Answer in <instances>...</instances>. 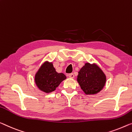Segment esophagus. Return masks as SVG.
I'll use <instances>...</instances> for the list:
<instances>
[{
	"mask_svg": "<svg viewBox=\"0 0 132 132\" xmlns=\"http://www.w3.org/2000/svg\"><path fill=\"white\" fill-rule=\"evenodd\" d=\"M68 77L70 78H73L74 77V74H73V73H71V74H68Z\"/></svg>",
	"mask_w": 132,
	"mask_h": 132,
	"instance_id": "1",
	"label": "esophagus"
}]
</instances>
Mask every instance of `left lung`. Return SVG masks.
<instances>
[{"instance_id": "8db88e82", "label": "left lung", "mask_w": 132, "mask_h": 132, "mask_svg": "<svg viewBox=\"0 0 132 132\" xmlns=\"http://www.w3.org/2000/svg\"><path fill=\"white\" fill-rule=\"evenodd\" d=\"M77 81L86 94H94L102 90L106 77L97 65L86 63L78 72Z\"/></svg>"}]
</instances>
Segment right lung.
<instances>
[{
  "instance_id": "right-lung-1",
  "label": "right lung",
  "mask_w": 132,
  "mask_h": 132,
  "mask_svg": "<svg viewBox=\"0 0 132 132\" xmlns=\"http://www.w3.org/2000/svg\"><path fill=\"white\" fill-rule=\"evenodd\" d=\"M65 79L66 76L63 73L56 72L52 62H45L36 72L35 81L40 90L48 93L54 92Z\"/></svg>"
}]
</instances>
